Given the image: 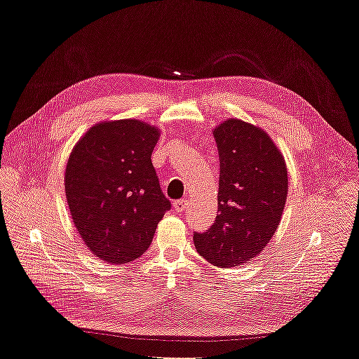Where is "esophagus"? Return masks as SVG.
<instances>
[{
    "label": "esophagus",
    "instance_id": "esophagus-1",
    "mask_svg": "<svg viewBox=\"0 0 359 359\" xmlns=\"http://www.w3.org/2000/svg\"><path fill=\"white\" fill-rule=\"evenodd\" d=\"M187 205H189L187 199H180V201H175V202H173V210H175L177 212H182V211H186Z\"/></svg>",
    "mask_w": 359,
    "mask_h": 359
}]
</instances>
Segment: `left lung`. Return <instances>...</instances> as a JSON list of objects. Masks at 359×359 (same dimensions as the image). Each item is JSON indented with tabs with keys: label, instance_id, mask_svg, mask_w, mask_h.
Here are the masks:
<instances>
[{
	"label": "left lung",
	"instance_id": "8db88e82",
	"mask_svg": "<svg viewBox=\"0 0 359 359\" xmlns=\"http://www.w3.org/2000/svg\"><path fill=\"white\" fill-rule=\"evenodd\" d=\"M220 157L219 214L206 232H194L198 253L215 266H236L260 255L281 220L287 169L271 137L241 119L214 130Z\"/></svg>",
	"mask_w": 359,
	"mask_h": 359
}]
</instances>
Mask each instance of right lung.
Here are the masks:
<instances>
[{"mask_svg":"<svg viewBox=\"0 0 359 359\" xmlns=\"http://www.w3.org/2000/svg\"><path fill=\"white\" fill-rule=\"evenodd\" d=\"M158 135L137 119L100 123L69 157L66 196L73 223L104 262L127 264L142 256L170 208L151 163Z\"/></svg>","mask_w":359,"mask_h":359,"instance_id":"1","label":"right lung"}]
</instances>
